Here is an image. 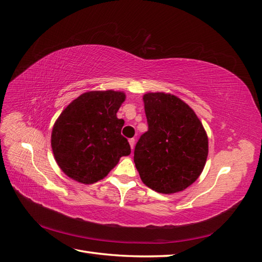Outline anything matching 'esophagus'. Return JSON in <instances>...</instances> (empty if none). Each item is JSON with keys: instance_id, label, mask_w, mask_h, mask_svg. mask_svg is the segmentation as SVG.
I'll list each match as a JSON object with an SVG mask.
<instances>
[{"instance_id": "34e87169", "label": "esophagus", "mask_w": 262, "mask_h": 262, "mask_svg": "<svg viewBox=\"0 0 262 262\" xmlns=\"http://www.w3.org/2000/svg\"><path fill=\"white\" fill-rule=\"evenodd\" d=\"M128 142H129V145H130V148L133 149V148H134V146H135V138H130V140L129 141H128Z\"/></svg>"}]
</instances>
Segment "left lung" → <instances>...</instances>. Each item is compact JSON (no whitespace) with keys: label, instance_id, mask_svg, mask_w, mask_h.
Returning a JSON list of instances; mask_svg holds the SVG:
<instances>
[{"label":"left lung","instance_id":"8db88e82","mask_svg":"<svg viewBox=\"0 0 262 262\" xmlns=\"http://www.w3.org/2000/svg\"><path fill=\"white\" fill-rule=\"evenodd\" d=\"M148 130L141 136L134 162L144 185L171 194L196 181L208 155V137L194 111L171 93L143 96Z\"/></svg>","mask_w":262,"mask_h":262}]
</instances>
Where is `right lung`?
Here are the masks:
<instances>
[{
	"instance_id": "add662e5",
	"label": "right lung",
	"mask_w": 262,
	"mask_h": 262,
	"mask_svg": "<svg viewBox=\"0 0 262 262\" xmlns=\"http://www.w3.org/2000/svg\"><path fill=\"white\" fill-rule=\"evenodd\" d=\"M125 99L122 91H89L73 100L55 121L54 158L71 179L91 185L130 154L129 143L121 135L125 121L117 118Z\"/></svg>"
}]
</instances>
